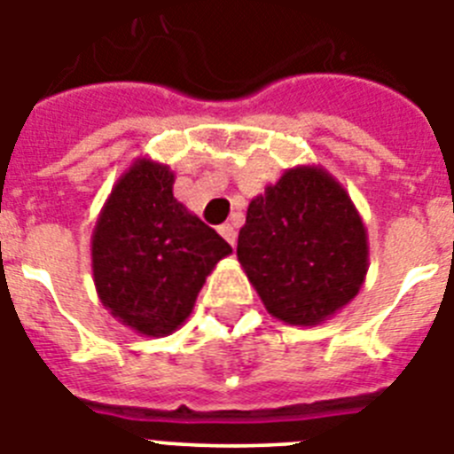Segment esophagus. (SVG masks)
<instances>
[{"label": "esophagus", "mask_w": 454, "mask_h": 454, "mask_svg": "<svg viewBox=\"0 0 454 454\" xmlns=\"http://www.w3.org/2000/svg\"><path fill=\"white\" fill-rule=\"evenodd\" d=\"M218 231H220V236H223V239L227 240V243H230L231 247L236 246V227H234V224H230V223L220 224Z\"/></svg>", "instance_id": "1"}]
</instances>
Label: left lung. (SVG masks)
<instances>
[{
	"mask_svg": "<svg viewBox=\"0 0 454 454\" xmlns=\"http://www.w3.org/2000/svg\"><path fill=\"white\" fill-rule=\"evenodd\" d=\"M236 256L268 314L309 327L339 314L364 286L368 234L330 172L295 166L250 202Z\"/></svg>",
	"mask_w": 454,
	"mask_h": 454,
	"instance_id": "8db88e82",
	"label": "left lung"
}]
</instances>
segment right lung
Returning <instances> with one entry per match:
<instances>
[{
  "instance_id": "right-lung-1",
  "label": "right lung",
  "mask_w": 454,
  "mask_h": 454,
  "mask_svg": "<svg viewBox=\"0 0 454 454\" xmlns=\"http://www.w3.org/2000/svg\"><path fill=\"white\" fill-rule=\"evenodd\" d=\"M175 172L140 156L120 175L90 240L92 279L118 323L168 336L231 247L172 195Z\"/></svg>"
}]
</instances>
